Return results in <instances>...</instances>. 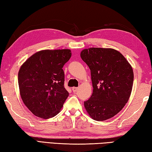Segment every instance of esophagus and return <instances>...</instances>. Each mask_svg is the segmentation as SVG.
<instances>
[{
  "label": "esophagus",
  "instance_id": "esophagus-1",
  "mask_svg": "<svg viewBox=\"0 0 152 152\" xmlns=\"http://www.w3.org/2000/svg\"><path fill=\"white\" fill-rule=\"evenodd\" d=\"M78 87H72V90L74 92H76L77 90H78Z\"/></svg>",
  "mask_w": 152,
  "mask_h": 152
}]
</instances>
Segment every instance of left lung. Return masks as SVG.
Segmentation results:
<instances>
[{"mask_svg": "<svg viewBox=\"0 0 152 152\" xmlns=\"http://www.w3.org/2000/svg\"><path fill=\"white\" fill-rule=\"evenodd\" d=\"M80 57L90 68L93 87L90 98L84 102L86 110L96 121L114 117L130 97L134 82L132 66L113 48L84 49Z\"/></svg>", "mask_w": 152, "mask_h": 152, "instance_id": "obj_1", "label": "left lung"}]
</instances>
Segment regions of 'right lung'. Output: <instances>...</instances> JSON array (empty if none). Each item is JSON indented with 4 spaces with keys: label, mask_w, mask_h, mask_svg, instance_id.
<instances>
[{
    "label": "right lung",
    "mask_w": 152,
    "mask_h": 152,
    "mask_svg": "<svg viewBox=\"0 0 152 152\" xmlns=\"http://www.w3.org/2000/svg\"><path fill=\"white\" fill-rule=\"evenodd\" d=\"M71 56L69 49L43 50L32 55L20 66V94L36 116L48 119L61 110L69 95L64 86L62 68Z\"/></svg>",
    "instance_id": "add662e5"
}]
</instances>
